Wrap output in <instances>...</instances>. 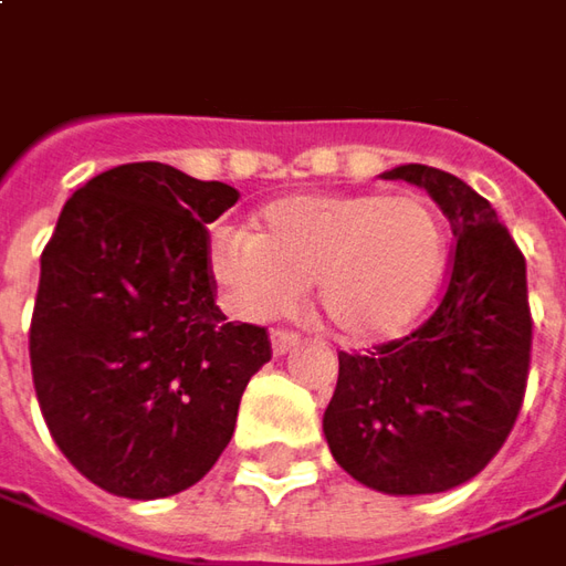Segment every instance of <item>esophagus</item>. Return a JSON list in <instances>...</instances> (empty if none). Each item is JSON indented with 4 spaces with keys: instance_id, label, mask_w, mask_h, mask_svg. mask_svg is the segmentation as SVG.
Here are the masks:
<instances>
[{
    "instance_id": "34e87169",
    "label": "esophagus",
    "mask_w": 566,
    "mask_h": 566,
    "mask_svg": "<svg viewBox=\"0 0 566 566\" xmlns=\"http://www.w3.org/2000/svg\"><path fill=\"white\" fill-rule=\"evenodd\" d=\"M297 344H300V337L294 332H282V328H279V332H272V353H275V356L291 353Z\"/></svg>"
}]
</instances>
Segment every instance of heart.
<instances>
[{
  "mask_svg": "<svg viewBox=\"0 0 566 566\" xmlns=\"http://www.w3.org/2000/svg\"><path fill=\"white\" fill-rule=\"evenodd\" d=\"M449 234L421 195H294L269 203L256 234L219 232L210 272L241 318H272L315 284L328 332L378 344L409 332L443 282Z\"/></svg>",
  "mask_w": 566,
  "mask_h": 566,
  "instance_id": "obj_1",
  "label": "heart"
}]
</instances>
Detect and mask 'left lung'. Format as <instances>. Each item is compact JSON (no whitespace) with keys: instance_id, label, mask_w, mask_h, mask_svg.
<instances>
[{"instance_id":"obj_1","label":"left lung","mask_w":566,"mask_h":566,"mask_svg":"<svg viewBox=\"0 0 566 566\" xmlns=\"http://www.w3.org/2000/svg\"><path fill=\"white\" fill-rule=\"evenodd\" d=\"M424 188L455 234L440 306L421 328L371 353H340L322 418L334 461L387 495L446 493L509 440L530 375L526 263L493 203L452 172H384Z\"/></svg>"}]
</instances>
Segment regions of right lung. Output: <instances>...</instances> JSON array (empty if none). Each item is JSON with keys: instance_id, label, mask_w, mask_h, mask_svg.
<instances>
[{"instance_id": "add662e5", "label": "right lung", "mask_w": 566, "mask_h": 566, "mask_svg": "<svg viewBox=\"0 0 566 566\" xmlns=\"http://www.w3.org/2000/svg\"><path fill=\"white\" fill-rule=\"evenodd\" d=\"M238 201L167 164L98 172L40 260L30 368L49 433L80 474L123 499L195 486L229 446L266 328L219 313L207 226Z\"/></svg>"}]
</instances>
